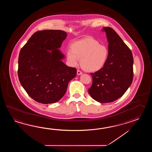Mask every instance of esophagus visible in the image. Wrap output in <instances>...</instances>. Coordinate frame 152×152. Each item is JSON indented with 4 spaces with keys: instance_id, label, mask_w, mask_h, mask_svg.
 <instances>
[{
    "instance_id": "1",
    "label": "esophagus",
    "mask_w": 152,
    "mask_h": 152,
    "mask_svg": "<svg viewBox=\"0 0 152 152\" xmlns=\"http://www.w3.org/2000/svg\"><path fill=\"white\" fill-rule=\"evenodd\" d=\"M82 74V72L80 71V70H79V69H77V75H81Z\"/></svg>"
}]
</instances>
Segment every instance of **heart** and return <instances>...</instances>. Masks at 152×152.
<instances>
[{"mask_svg":"<svg viewBox=\"0 0 152 152\" xmlns=\"http://www.w3.org/2000/svg\"><path fill=\"white\" fill-rule=\"evenodd\" d=\"M109 50L95 39L88 37L73 42L67 52L69 64L75 67L80 59L81 67L86 71L94 72L103 68L107 63Z\"/></svg>","mask_w":152,"mask_h":152,"instance_id":"b5f03b06","label":"heart"}]
</instances>
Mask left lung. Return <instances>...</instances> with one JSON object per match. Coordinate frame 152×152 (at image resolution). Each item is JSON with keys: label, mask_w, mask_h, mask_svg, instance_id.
I'll list each match as a JSON object with an SVG mask.
<instances>
[{"label": "left lung", "mask_w": 152, "mask_h": 152, "mask_svg": "<svg viewBox=\"0 0 152 152\" xmlns=\"http://www.w3.org/2000/svg\"><path fill=\"white\" fill-rule=\"evenodd\" d=\"M107 34L109 56L103 68L92 73V85L88 91L98 102H112L122 97L133 80V56L129 47L110 27H104Z\"/></svg>", "instance_id": "left-lung-1"}]
</instances>
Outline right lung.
<instances>
[{
	"label": "right lung",
	"instance_id": "1",
	"mask_svg": "<svg viewBox=\"0 0 152 152\" xmlns=\"http://www.w3.org/2000/svg\"><path fill=\"white\" fill-rule=\"evenodd\" d=\"M67 33L59 30L35 32L21 49L18 75L29 96L42 104L54 103L64 96L68 83L76 76L77 69L62 60L58 49Z\"/></svg>",
	"mask_w": 152,
	"mask_h": 152
}]
</instances>
